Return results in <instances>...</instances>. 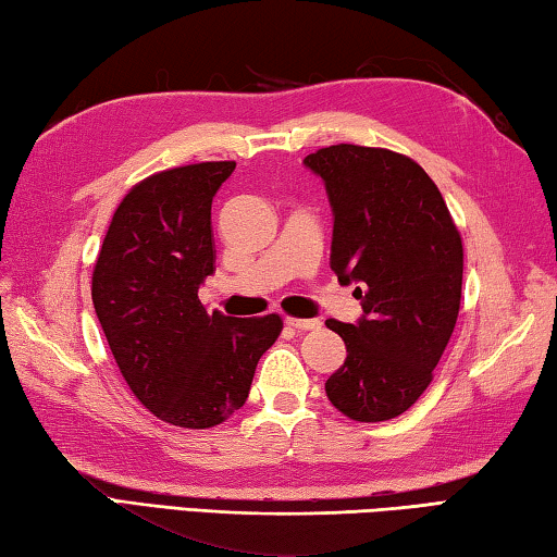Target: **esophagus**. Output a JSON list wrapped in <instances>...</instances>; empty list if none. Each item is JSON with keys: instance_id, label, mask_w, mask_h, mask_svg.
<instances>
[{"instance_id": "1", "label": "esophagus", "mask_w": 557, "mask_h": 557, "mask_svg": "<svg viewBox=\"0 0 557 557\" xmlns=\"http://www.w3.org/2000/svg\"><path fill=\"white\" fill-rule=\"evenodd\" d=\"M286 325L288 327H296V331H315L321 321H315V318H286Z\"/></svg>"}]
</instances>
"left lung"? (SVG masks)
Listing matches in <instances>:
<instances>
[{
	"instance_id": "8db88e82",
	"label": "left lung",
	"mask_w": 557,
	"mask_h": 557,
	"mask_svg": "<svg viewBox=\"0 0 557 557\" xmlns=\"http://www.w3.org/2000/svg\"><path fill=\"white\" fill-rule=\"evenodd\" d=\"M304 165L333 207L331 269L362 306L358 323H325L348 350L325 395L355 422H385L430 387L457 325L461 234L440 187L407 154L341 143Z\"/></svg>"
}]
</instances>
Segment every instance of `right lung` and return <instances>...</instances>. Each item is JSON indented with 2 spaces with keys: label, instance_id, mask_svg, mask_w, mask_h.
<instances>
[{
  "label": "right lung",
  "instance_id": "right-lung-1",
  "mask_svg": "<svg viewBox=\"0 0 557 557\" xmlns=\"http://www.w3.org/2000/svg\"><path fill=\"white\" fill-rule=\"evenodd\" d=\"M236 162H197L145 177L117 205L94 269V308L133 395L162 422L207 430L249 397L276 313H207L214 273L212 199Z\"/></svg>",
  "mask_w": 557,
  "mask_h": 557
}]
</instances>
